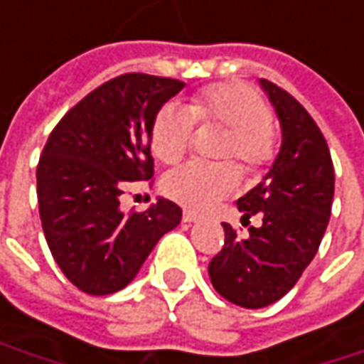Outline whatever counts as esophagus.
Masks as SVG:
<instances>
[{"label": "esophagus", "instance_id": "34e87169", "mask_svg": "<svg viewBox=\"0 0 364 364\" xmlns=\"http://www.w3.org/2000/svg\"><path fill=\"white\" fill-rule=\"evenodd\" d=\"M183 223H187V225L198 223V214H193V212H183Z\"/></svg>", "mask_w": 364, "mask_h": 364}]
</instances>
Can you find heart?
<instances>
[{
	"label": "heart",
	"instance_id": "heart-1",
	"mask_svg": "<svg viewBox=\"0 0 364 364\" xmlns=\"http://www.w3.org/2000/svg\"><path fill=\"white\" fill-rule=\"evenodd\" d=\"M196 121L218 123L230 129L225 159H237L253 173L272 161V109L257 90L245 84H216L191 98L189 109L166 105L152 123V152L162 162H177L196 138ZM239 175L232 166L185 162L164 177V193L189 210H205L232 193Z\"/></svg>",
	"mask_w": 364,
	"mask_h": 364
}]
</instances>
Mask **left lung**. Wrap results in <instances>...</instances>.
Listing matches in <instances>:
<instances>
[{"mask_svg":"<svg viewBox=\"0 0 364 364\" xmlns=\"http://www.w3.org/2000/svg\"><path fill=\"white\" fill-rule=\"evenodd\" d=\"M282 127V146L264 181L237 200L243 223L259 216L239 237L225 226V247L208 266L212 287L226 301L262 309L289 292L315 257L333 200L330 148L305 107L280 86L259 80Z\"/></svg>","mask_w":364,"mask_h":364,"instance_id":"8db88e82","label":"left lung"}]
</instances>
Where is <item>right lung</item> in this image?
Listing matches in <instances>:
<instances>
[{"label": "right lung", "mask_w": 364, "mask_h": 364, "mask_svg": "<svg viewBox=\"0 0 364 364\" xmlns=\"http://www.w3.org/2000/svg\"><path fill=\"white\" fill-rule=\"evenodd\" d=\"M183 86L161 75H117L70 109L43 148V232L57 266L82 292L125 289L162 235L181 223V208L164 198L129 214L119 198L127 183L152 179V123Z\"/></svg>", "instance_id": "add662e5"}]
</instances>
